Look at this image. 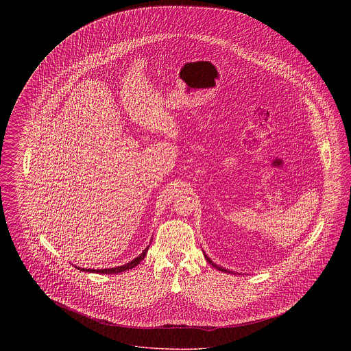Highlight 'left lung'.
<instances>
[{
	"instance_id": "left-lung-1",
	"label": "left lung",
	"mask_w": 351,
	"mask_h": 351,
	"mask_svg": "<svg viewBox=\"0 0 351 351\" xmlns=\"http://www.w3.org/2000/svg\"><path fill=\"white\" fill-rule=\"evenodd\" d=\"M204 256H205L206 262H208L209 265H212L213 267L217 268L218 271H222V272H229V274H233V271H229V269H226V268L221 267V266H217L216 263H213V262H212V259H210V258H209V256H208V255H206L205 252H204Z\"/></svg>"
}]
</instances>
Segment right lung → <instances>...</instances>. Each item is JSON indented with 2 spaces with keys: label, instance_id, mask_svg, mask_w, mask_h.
<instances>
[{
  "label": "right lung",
  "instance_id": "add662e5",
  "mask_svg": "<svg viewBox=\"0 0 351 351\" xmlns=\"http://www.w3.org/2000/svg\"><path fill=\"white\" fill-rule=\"evenodd\" d=\"M149 247H150V245L145 249V250L142 251V254L141 255H138L136 258H134L132 262H129V263H126V265H123V266H118V267L113 268H101V269H95V268H80V267H75L79 268L80 271H84V272H96V274H119V272H123V271H128V269H130V268H134L136 265H139V262L141 261H143L145 259V256H146V254H147V251H149Z\"/></svg>",
  "mask_w": 351,
  "mask_h": 351
}]
</instances>
